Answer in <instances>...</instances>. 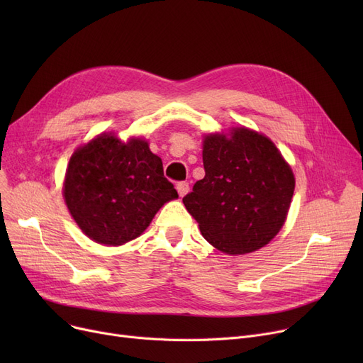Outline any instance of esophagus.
Instances as JSON below:
<instances>
[{
    "label": "esophagus",
    "mask_w": 363,
    "mask_h": 363,
    "mask_svg": "<svg viewBox=\"0 0 363 363\" xmlns=\"http://www.w3.org/2000/svg\"><path fill=\"white\" fill-rule=\"evenodd\" d=\"M177 189H178L179 196H181V197H184V196L188 193L189 185H188V182H186V181H181V182H178V184H177Z\"/></svg>",
    "instance_id": "1"
}]
</instances>
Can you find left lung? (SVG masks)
<instances>
[{"label":"left lung","instance_id":"1","mask_svg":"<svg viewBox=\"0 0 363 363\" xmlns=\"http://www.w3.org/2000/svg\"><path fill=\"white\" fill-rule=\"evenodd\" d=\"M206 175L182 201L203 237L218 250L244 255L268 244L282 228L294 193L291 167L275 144L237 128L231 138H204Z\"/></svg>","mask_w":363,"mask_h":363}]
</instances>
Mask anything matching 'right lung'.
<instances>
[{
	"instance_id": "right-lung-1",
	"label": "right lung",
	"mask_w": 363,
	"mask_h": 363,
	"mask_svg": "<svg viewBox=\"0 0 363 363\" xmlns=\"http://www.w3.org/2000/svg\"><path fill=\"white\" fill-rule=\"evenodd\" d=\"M63 194L84 234L107 245L141 235L159 208L178 197L145 141L122 143L111 133L73 152Z\"/></svg>"
}]
</instances>
